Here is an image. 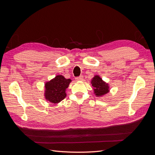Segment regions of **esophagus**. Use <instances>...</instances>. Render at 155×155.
Here are the masks:
<instances>
[{
	"label": "esophagus",
	"mask_w": 155,
	"mask_h": 155,
	"mask_svg": "<svg viewBox=\"0 0 155 155\" xmlns=\"http://www.w3.org/2000/svg\"><path fill=\"white\" fill-rule=\"evenodd\" d=\"M83 79V76H79V77H77L76 78V81H82Z\"/></svg>",
	"instance_id": "34e87169"
}]
</instances>
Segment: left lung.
I'll return each instance as SVG.
<instances>
[{
	"mask_svg": "<svg viewBox=\"0 0 155 155\" xmlns=\"http://www.w3.org/2000/svg\"><path fill=\"white\" fill-rule=\"evenodd\" d=\"M91 84L94 88V93L97 97L104 96L109 92V87L108 83L103 81L98 75H96L92 78Z\"/></svg>",
	"mask_w": 155,
	"mask_h": 155,
	"instance_id": "8db88e82",
	"label": "left lung"
}]
</instances>
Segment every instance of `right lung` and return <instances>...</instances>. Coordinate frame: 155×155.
Returning a JSON list of instances; mask_svg holds the SVG:
<instances>
[{
  "mask_svg": "<svg viewBox=\"0 0 155 155\" xmlns=\"http://www.w3.org/2000/svg\"><path fill=\"white\" fill-rule=\"evenodd\" d=\"M70 79H66L62 75L56 76L45 83V99L52 104H58L67 96L66 89L68 87Z\"/></svg>",
  "mask_w": 155,
  "mask_h": 155,
  "instance_id": "1",
  "label": "right lung"
}]
</instances>
